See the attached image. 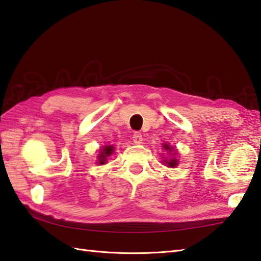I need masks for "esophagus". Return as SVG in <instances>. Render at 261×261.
<instances>
[{"instance_id":"1","label":"esophagus","mask_w":261,"mask_h":261,"mask_svg":"<svg viewBox=\"0 0 261 261\" xmlns=\"http://www.w3.org/2000/svg\"><path fill=\"white\" fill-rule=\"evenodd\" d=\"M133 141H134V143L135 144H142L143 143V136H142V134L141 133H138V132H135L134 133V135H133Z\"/></svg>"}]
</instances>
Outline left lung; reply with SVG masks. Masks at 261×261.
I'll use <instances>...</instances> for the list:
<instances>
[{"mask_svg": "<svg viewBox=\"0 0 261 261\" xmlns=\"http://www.w3.org/2000/svg\"><path fill=\"white\" fill-rule=\"evenodd\" d=\"M163 148H164V150L169 151V153L173 151V147H171L169 144H167V143H163ZM172 155H173V158L171 159V160H166V159H164V161H163L164 164H167L169 168H175V167H177V164H178V160L174 158L175 154L172 153Z\"/></svg>", "mask_w": 261, "mask_h": 261, "instance_id": "1", "label": "left lung"}]
</instances>
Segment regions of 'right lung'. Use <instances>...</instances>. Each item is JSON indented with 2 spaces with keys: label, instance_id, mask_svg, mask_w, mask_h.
Here are the masks:
<instances>
[{
  "label": "right lung",
  "instance_id": "1",
  "mask_svg": "<svg viewBox=\"0 0 261 261\" xmlns=\"http://www.w3.org/2000/svg\"><path fill=\"white\" fill-rule=\"evenodd\" d=\"M114 153V146L113 145H106L100 150L98 155V162L99 164H105L107 162V158L110 156Z\"/></svg>",
  "mask_w": 261,
  "mask_h": 261
}]
</instances>
